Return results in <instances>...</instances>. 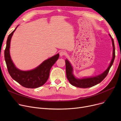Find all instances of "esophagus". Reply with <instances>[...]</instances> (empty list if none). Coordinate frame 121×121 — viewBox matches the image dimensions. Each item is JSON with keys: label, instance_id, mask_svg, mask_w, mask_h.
I'll list each match as a JSON object with an SVG mask.
<instances>
[{"label": "esophagus", "instance_id": "1", "mask_svg": "<svg viewBox=\"0 0 121 121\" xmlns=\"http://www.w3.org/2000/svg\"><path fill=\"white\" fill-rule=\"evenodd\" d=\"M59 54H60V56H64L66 54V53H65V52H63V51H61V52H59Z\"/></svg>", "mask_w": 121, "mask_h": 121}]
</instances>
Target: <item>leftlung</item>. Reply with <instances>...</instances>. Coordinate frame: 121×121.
Wrapping results in <instances>:
<instances>
[{"mask_svg": "<svg viewBox=\"0 0 121 121\" xmlns=\"http://www.w3.org/2000/svg\"><path fill=\"white\" fill-rule=\"evenodd\" d=\"M109 36L110 37L111 40H112V43L113 46V56H112V59L111 61V62L109 66L108 67L106 70L104 72L102 73H101L98 75L95 76V77H88L85 78H76L74 75L73 73V68L69 61L68 59L65 60L66 63V75L67 78L72 85L79 87L81 88H89L92 86L96 85L100 82L102 81L106 77L108 73L109 72V69L111 67L112 65H113V63L114 62V59L115 57V46H114V43L113 38L111 36L110 34H109Z\"/></svg>", "mask_w": 121, "mask_h": 121, "instance_id": "1", "label": "left lung"}]
</instances>
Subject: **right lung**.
Instances as JSON below:
<instances>
[{"instance_id": "right-lung-1", "label": "right lung", "mask_w": 121, "mask_h": 121, "mask_svg": "<svg viewBox=\"0 0 121 121\" xmlns=\"http://www.w3.org/2000/svg\"><path fill=\"white\" fill-rule=\"evenodd\" d=\"M18 26L9 35L6 42L4 57L8 71L12 78L22 86L28 88L39 87L48 80L50 69L59 58V54H57L44 60L40 65L31 70L22 71L17 69L12 60L10 48L12 37Z\"/></svg>"}]
</instances>
